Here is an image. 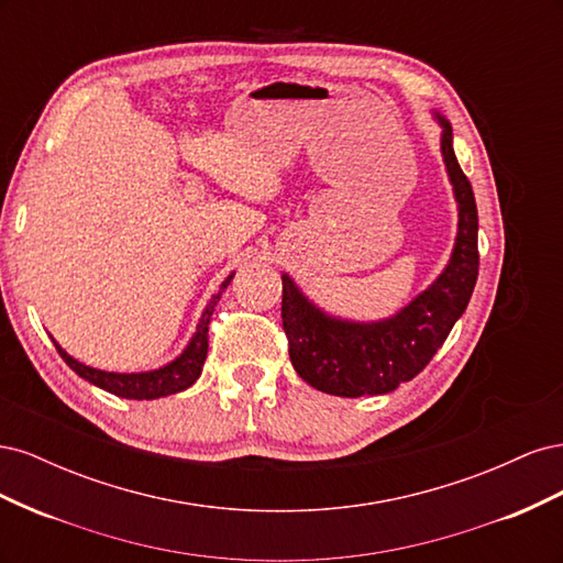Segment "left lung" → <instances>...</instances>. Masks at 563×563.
<instances>
[{
  "mask_svg": "<svg viewBox=\"0 0 563 563\" xmlns=\"http://www.w3.org/2000/svg\"><path fill=\"white\" fill-rule=\"evenodd\" d=\"M441 155L457 201V236L446 269L428 291L383 321H347L329 317L282 275V327L288 356L298 376L319 391L335 397L387 395L416 378L444 345L453 323L463 317L479 275L476 249V201L467 176L453 152V131L444 117Z\"/></svg>",
  "mask_w": 563,
  "mask_h": 563,
  "instance_id": "1",
  "label": "left lung"
}]
</instances>
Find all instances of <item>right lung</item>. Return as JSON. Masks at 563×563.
I'll return each instance as SVG.
<instances>
[{"instance_id":"right-lung-1","label":"right lung","mask_w":563,"mask_h":563,"mask_svg":"<svg viewBox=\"0 0 563 563\" xmlns=\"http://www.w3.org/2000/svg\"><path fill=\"white\" fill-rule=\"evenodd\" d=\"M232 277L234 275H230L223 284H220V291L209 300L207 310H203V314L197 323V333L192 335L190 345H187L183 350V354L176 356L172 364H166L162 368L145 371V373H108V371H100V368H91L87 364H79L58 343H54V345H56L58 354L63 356V362L70 366L79 378L93 383L96 387L110 391V395H114V397L159 399V397L176 395V391L187 389L201 376V366H203V360H207V352H209L211 314L216 310L220 296H223L228 284L232 282Z\"/></svg>"}]
</instances>
